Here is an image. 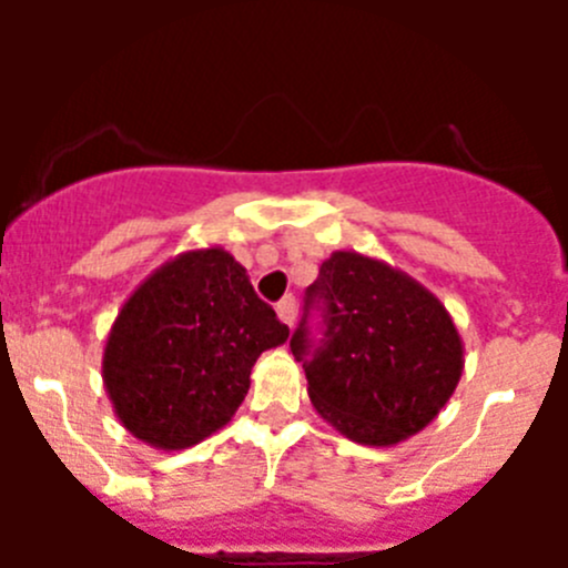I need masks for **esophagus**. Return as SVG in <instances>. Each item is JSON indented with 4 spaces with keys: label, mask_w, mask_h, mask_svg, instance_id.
Masks as SVG:
<instances>
[{
    "label": "esophagus",
    "mask_w": 568,
    "mask_h": 568,
    "mask_svg": "<svg viewBox=\"0 0 568 568\" xmlns=\"http://www.w3.org/2000/svg\"><path fill=\"white\" fill-rule=\"evenodd\" d=\"M275 313H278L281 324H287V327H293V324H295V298H293V295H287V298H281L278 307H275Z\"/></svg>",
    "instance_id": "esophagus-1"
}]
</instances>
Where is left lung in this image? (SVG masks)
Segmentation results:
<instances>
[{
    "label": "left lung",
    "instance_id": "left-lung-1",
    "mask_svg": "<svg viewBox=\"0 0 568 568\" xmlns=\"http://www.w3.org/2000/svg\"><path fill=\"white\" fill-rule=\"evenodd\" d=\"M315 304L324 338L313 344L304 318L290 349L321 418L364 446H395L438 418L464 373V341L438 295L386 261L335 250L307 287Z\"/></svg>",
    "mask_w": 568,
    "mask_h": 568
}]
</instances>
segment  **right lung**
<instances>
[{
  "label": "right lung",
  "instance_id": "obj_1",
  "mask_svg": "<svg viewBox=\"0 0 568 568\" xmlns=\"http://www.w3.org/2000/svg\"><path fill=\"white\" fill-rule=\"evenodd\" d=\"M287 338L227 250H187L153 270L115 315L104 389L133 438L187 449L230 424L258 355Z\"/></svg>",
  "mask_w": 568,
  "mask_h": 568
}]
</instances>
